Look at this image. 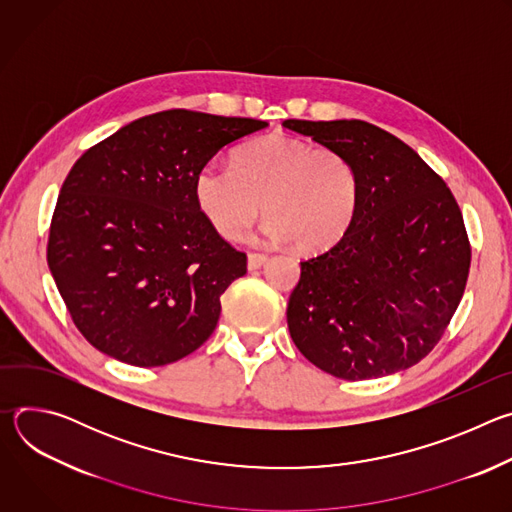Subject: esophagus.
I'll use <instances>...</instances> for the list:
<instances>
[{
    "mask_svg": "<svg viewBox=\"0 0 512 512\" xmlns=\"http://www.w3.org/2000/svg\"><path fill=\"white\" fill-rule=\"evenodd\" d=\"M267 261V255L265 253H249V257H247V265H249V269L251 271H255V269H259L263 263Z\"/></svg>",
    "mask_w": 512,
    "mask_h": 512,
    "instance_id": "1",
    "label": "esophagus"
}]
</instances>
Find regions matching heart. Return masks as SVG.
<instances>
[{
  "mask_svg": "<svg viewBox=\"0 0 512 512\" xmlns=\"http://www.w3.org/2000/svg\"><path fill=\"white\" fill-rule=\"evenodd\" d=\"M358 194V172L344 154L283 133L243 145L233 166L204 164L194 178L196 204L221 237H243L263 202L265 235L308 253L344 237Z\"/></svg>",
  "mask_w": 512,
  "mask_h": 512,
  "instance_id": "obj_1",
  "label": "heart"
}]
</instances>
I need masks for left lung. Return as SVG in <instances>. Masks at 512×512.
Returning <instances> with one entry per match:
<instances>
[{"mask_svg": "<svg viewBox=\"0 0 512 512\" xmlns=\"http://www.w3.org/2000/svg\"><path fill=\"white\" fill-rule=\"evenodd\" d=\"M283 127L344 154L360 180L344 237L300 263L287 304L291 340L344 381L413 367L442 340L468 281L472 249L452 190L373 123L287 119Z\"/></svg>", "mask_w": 512, "mask_h": 512, "instance_id": "1", "label": "left lung"}]
</instances>
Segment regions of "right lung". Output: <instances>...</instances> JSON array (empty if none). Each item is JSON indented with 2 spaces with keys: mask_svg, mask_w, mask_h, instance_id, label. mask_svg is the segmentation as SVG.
Wrapping results in <instances>:
<instances>
[{
  "mask_svg": "<svg viewBox=\"0 0 512 512\" xmlns=\"http://www.w3.org/2000/svg\"><path fill=\"white\" fill-rule=\"evenodd\" d=\"M267 121L188 109L145 115L68 172L46 259L79 332L133 367L176 362L214 332L247 255L206 221L196 172Z\"/></svg>",
  "mask_w": 512,
  "mask_h": 512,
  "instance_id": "add662e5",
  "label": "right lung"
}]
</instances>
